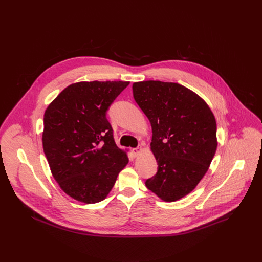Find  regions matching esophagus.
Returning <instances> with one entry per match:
<instances>
[{"label":"esophagus","mask_w":262,"mask_h":262,"mask_svg":"<svg viewBox=\"0 0 262 262\" xmlns=\"http://www.w3.org/2000/svg\"><path fill=\"white\" fill-rule=\"evenodd\" d=\"M143 150V148L142 147H137V148H134L133 149V155L135 156V157H138L140 154H141V151Z\"/></svg>","instance_id":"34e87169"}]
</instances>
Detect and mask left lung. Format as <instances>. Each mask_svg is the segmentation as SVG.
<instances>
[{
    "mask_svg": "<svg viewBox=\"0 0 262 262\" xmlns=\"http://www.w3.org/2000/svg\"><path fill=\"white\" fill-rule=\"evenodd\" d=\"M134 98L152 127L157 174L148 190L167 202L190 194L207 172L216 150V122L207 103L177 83L133 84Z\"/></svg>",
    "mask_w": 262,
    "mask_h": 262,
    "instance_id": "obj_1",
    "label": "left lung"
}]
</instances>
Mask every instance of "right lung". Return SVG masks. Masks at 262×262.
Returning <instances> with one entry per match:
<instances>
[{
  "label": "right lung",
  "mask_w": 262,
  "mask_h": 262,
  "mask_svg": "<svg viewBox=\"0 0 262 262\" xmlns=\"http://www.w3.org/2000/svg\"><path fill=\"white\" fill-rule=\"evenodd\" d=\"M129 82H80L66 87L48 106L42 145L52 174L71 198L102 201L127 165L106 119V111Z\"/></svg>",
  "instance_id": "add662e5"
}]
</instances>
